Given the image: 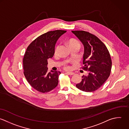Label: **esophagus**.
<instances>
[{"label":"esophagus","mask_w":129,"mask_h":129,"mask_svg":"<svg viewBox=\"0 0 129 129\" xmlns=\"http://www.w3.org/2000/svg\"><path fill=\"white\" fill-rule=\"evenodd\" d=\"M66 74H68V75H73L74 74V73L71 72H67Z\"/></svg>","instance_id":"obj_1"}]
</instances>
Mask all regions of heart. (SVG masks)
<instances>
[{
	"label": "heart",
	"instance_id": "b5f03b06",
	"mask_svg": "<svg viewBox=\"0 0 129 129\" xmlns=\"http://www.w3.org/2000/svg\"><path fill=\"white\" fill-rule=\"evenodd\" d=\"M68 43L70 46V47L71 48H73V47H80V42L76 39H69L68 41ZM59 47H60V46L58 45H57L55 47V53L56 54L57 53L58 50H59ZM70 67L69 66H67V65H65L64 66V68L66 69H70Z\"/></svg>",
	"mask_w": 129,
	"mask_h": 129
}]
</instances>
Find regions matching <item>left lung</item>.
Masks as SVG:
<instances>
[{"label":"left lung","mask_w":129,"mask_h":129,"mask_svg":"<svg viewBox=\"0 0 129 129\" xmlns=\"http://www.w3.org/2000/svg\"><path fill=\"white\" fill-rule=\"evenodd\" d=\"M72 32L84 46V66L82 68L88 71V74L83 75L82 81L76 86L83 91H94L110 75L112 65L111 55L106 45L95 35L84 30Z\"/></svg>","instance_id":"left-lung-1"}]
</instances>
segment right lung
<instances>
[{"label":"right lung","instance_id":"add662e5","mask_svg":"<svg viewBox=\"0 0 129 129\" xmlns=\"http://www.w3.org/2000/svg\"><path fill=\"white\" fill-rule=\"evenodd\" d=\"M66 30H55L46 33L34 40L27 47L23 58V73L29 84L37 91L45 93L58 84L60 71L48 72V59L55 53L58 39Z\"/></svg>","mask_w":129,"mask_h":129}]
</instances>
